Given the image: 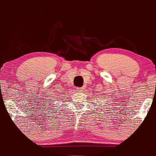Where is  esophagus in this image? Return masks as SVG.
I'll use <instances>...</instances> for the list:
<instances>
[{"label": "esophagus", "mask_w": 156, "mask_h": 156, "mask_svg": "<svg viewBox=\"0 0 156 156\" xmlns=\"http://www.w3.org/2000/svg\"><path fill=\"white\" fill-rule=\"evenodd\" d=\"M83 89H84V88H83V87H78V88H77L78 91L80 92V93H81V92H83Z\"/></svg>", "instance_id": "1"}]
</instances>
